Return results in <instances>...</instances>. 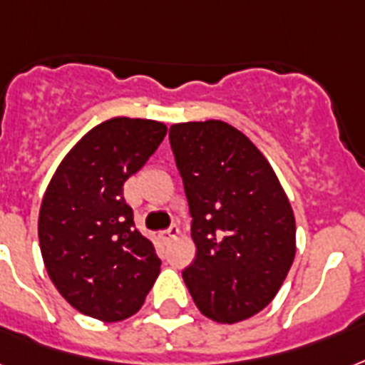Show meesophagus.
<instances>
[{
	"label": "esophagus",
	"instance_id": "1",
	"mask_svg": "<svg viewBox=\"0 0 365 365\" xmlns=\"http://www.w3.org/2000/svg\"><path fill=\"white\" fill-rule=\"evenodd\" d=\"M178 233H180V230H178L176 226H172V227H168V230H164V232H160V239H163L164 243H168L170 239L176 237Z\"/></svg>",
	"mask_w": 365,
	"mask_h": 365
}]
</instances>
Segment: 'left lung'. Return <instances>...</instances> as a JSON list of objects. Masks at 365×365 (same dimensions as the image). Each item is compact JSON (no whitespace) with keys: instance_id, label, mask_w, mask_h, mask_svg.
Returning <instances> with one entry per match:
<instances>
[{"instance_id":"8db88e82","label":"left lung","mask_w":365,"mask_h":365,"mask_svg":"<svg viewBox=\"0 0 365 365\" xmlns=\"http://www.w3.org/2000/svg\"><path fill=\"white\" fill-rule=\"evenodd\" d=\"M170 145L197 247L183 282L207 318H250L274 300L294 260L287 195L258 147L227 122L174 124Z\"/></svg>"}]
</instances>
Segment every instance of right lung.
Instances as JSON below:
<instances>
[{"instance_id":"add662e5","label":"right lung","mask_w":365,"mask_h":365,"mask_svg":"<svg viewBox=\"0 0 365 365\" xmlns=\"http://www.w3.org/2000/svg\"><path fill=\"white\" fill-rule=\"evenodd\" d=\"M168 132L163 122L116 116L91 128L47 185L38 220L43 264L78 312L120 322L138 312L160 274V258L135 230L124 182Z\"/></svg>"}]
</instances>
